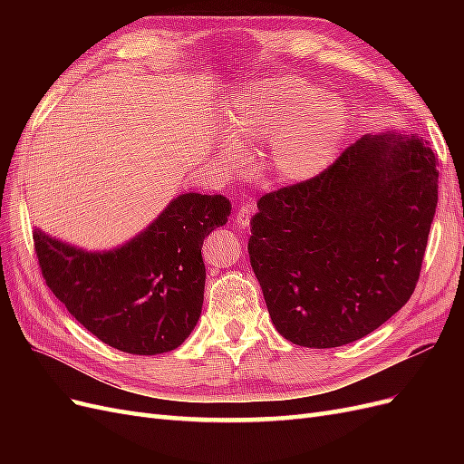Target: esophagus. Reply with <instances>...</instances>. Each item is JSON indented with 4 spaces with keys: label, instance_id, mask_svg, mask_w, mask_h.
<instances>
[{
    "label": "esophagus",
    "instance_id": "obj_1",
    "mask_svg": "<svg viewBox=\"0 0 464 464\" xmlns=\"http://www.w3.org/2000/svg\"><path fill=\"white\" fill-rule=\"evenodd\" d=\"M254 215H256V203L247 201L240 208H237L236 224H237V227H242V228H247L251 224V217H254Z\"/></svg>",
    "mask_w": 464,
    "mask_h": 464
}]
</instances>
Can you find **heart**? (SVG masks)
Returning a JSON list of instances; mask_svg holds the SVG:
<instances>
[{
    "label": "heart",
    "mask_w": 464,
    "mask_h": 464,
    "mask_svg": "<svg viewBox=\"0 0 464 464\" xmlns=\"http://www.w3.org/2000/svg\"><path fill=\"white\" fill-rule=\"evenodd\" d=\"M353 110L341 94L323 92L294 75H275L237 87L224 106L228 141L218 157L240 164L237 147H261L263 170L280 184H305L331 168L346 141Z\"/></svg>",
    "instance_id": "b5f03b06"
}]
</instances>
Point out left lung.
I'll return each instance as SVG.
<instances>
[{
    "mask_svg": "<svg viewBox=\"0 0 464 464\" xmlns=\"http://www.w3.org/2000/svg\"><path fill=\"white\" fill-rule=\"evenodd\" d=\"M438 176L426 139L387 130L363 135L305 184L263 195L247 251L285 339L343 346L409 302L438 207Z\"/></svg>",
    "mask_w": 464,
    "mask_h": 464,
    "instance_id": "obj_1",
    "label": "left lung"
}]
</instances>
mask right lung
<instances>
[{"label": "right lung", "mask_w": 464, "mask_h": 464, "mask_svg": "<svg viewBox=\"0 0 464 464\" xmlns=\"http://www.w3.org/2000/svg\"><path fill=\"white\" fill-rule=\"evenodd\" d=\"M222 195L179 193L145 230L111 249L89 251L34 228L46 285L82 327L121 353H170L203 307V240L230 217Z\"/></svg>", "instance_id": "right-lung-1"}]
</instances>
